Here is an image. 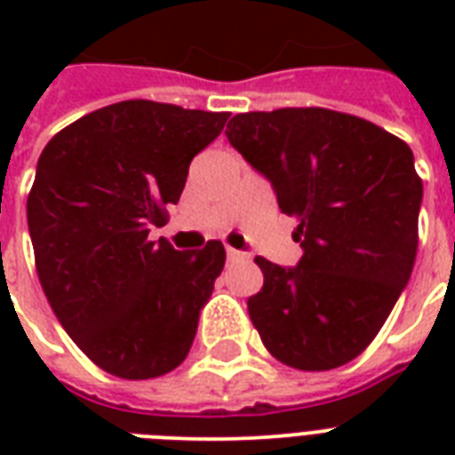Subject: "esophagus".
Returning a JSON list of instances; mask_svg holds the SVG:
<instances>
[{"mask_svg": "<svg viewBox=\"0 0 455 455\" xmlns=\"http://www.w3.org/2000/svg\"><path fill=\"white\" fill-rule=\"evenodd\" d=\"M227 257H228V262H238V259H245V255H243L241 250H235V248H227Z\"/></svg>", "mask_w": 455, "mask_h": 455, "instance_id": "1", "label": "esophagus"}]
</instances>
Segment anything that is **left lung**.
<instances>
[{"label":"left lung","mask_w":455,"mask_h":455,"mask_svg":"<svg viewBox=\"0 0 455 455\" xmlns=\"http://www.w3.org/2000/svg\"><path fill=\"white\" fill-rule=\"evenodd\" d=\"M227 137L298 220V267L255 257L252 325L281 363L331 371L366 349L406 288L423 181L409 144L363 117L278 108L231 117Z\"/></svg>","instance_id":"obj_1"}]
</instances>
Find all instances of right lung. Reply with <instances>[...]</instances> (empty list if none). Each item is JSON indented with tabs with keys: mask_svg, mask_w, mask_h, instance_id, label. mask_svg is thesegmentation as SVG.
<instances>
[{
	"mask_svg": "<svg viewBox=\"0 0 455 455\" xmlns=\"http://www.w3.org/2000/svg\"><path fill=\"white\" fill-rule=\"evenodd\" d=\"M227 120L120 101L68 124L39 156L28 196L39 283L75 345L106 373L148 380L191 349L227 252L220 241L179 252L148 234Z\"/></svg>",
	"mask_w": 455,
	"mask_h": 455,
	"instance_id": "right-lung-1",
	"label": "right lung"
}]
</instances>
